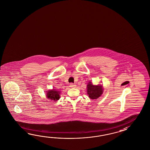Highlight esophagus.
<instances>
[{"mask_svg":"<svg viewBox=\"0 0 150 150\" xmlns=\"http://www.w3.org/2000/svg\"><path fill=\"white\" fill-rule=\"evenodd\" d=\"M70 87H76V85L71 83L70 84Z\"/></svg>","mask_w":150,"mask_h":150,"instance_id":"1","label":"esophagus"}]
</instances>
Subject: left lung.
<instances>
[{
    "label": "left lung",
    "mask_w": 150,
    "mask_h": 150,
    "mask_svg": "<svg viewBox=\"0 0 150 150\" xmlns=\"http://www.w3.org/2000/svg\"><path fill=\"white\" fill-rule=\"evenodd\" d=\"M103 88L101 85H94L91 82L87 85V93L90 99H98L103 93Z\"/></svg>",
    "instance_id": "left-lung-1"
}]
</instances>
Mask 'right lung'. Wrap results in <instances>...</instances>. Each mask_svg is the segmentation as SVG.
<instances>
[{
  "label": "right lung",
  "mask_w": 150,
  "mask_h": 150,
  "mask_svg": "<svg viewBox=\"0 0 150 150\" xmlns=\"http://www.w3.org/2000/svg\"><path fill=\"white\" fill-rule=\"evenodd\" d=\"M60 91L54 89L48 90L46 94L47 98L51 100L56 101L60 98Z\"/></svg>",
  "instance_id": "obj_1"
}]
</instances>
